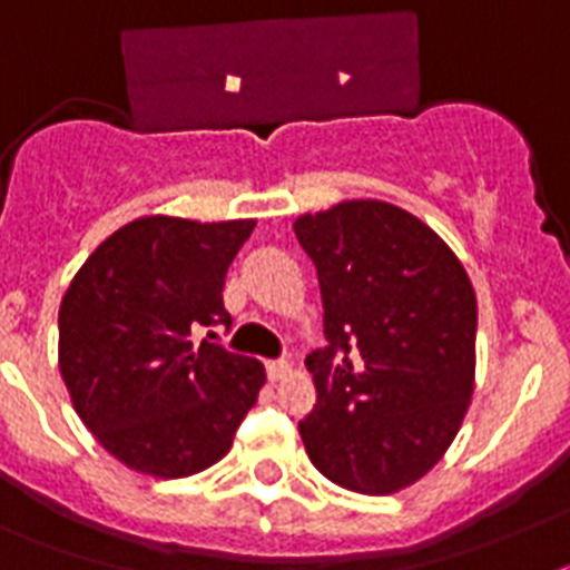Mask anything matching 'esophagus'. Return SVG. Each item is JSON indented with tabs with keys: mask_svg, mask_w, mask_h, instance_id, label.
<instances>
[{
	"mask_svg": "<svg viewBox=\"0 0 570 570\" xmlns=\"http://www.w3.org/2000/svg\"><path fill=\"white\" fill-rule=\"evenodd\" d=\"M266 374H269V381H286L289 374H293V363H286V360H269L266 363Z\"/></svg>",
	"mask_w": 570,
	"mask_h": 570,
	"instance_id": "1",
	"label": "esophagus"
}]
</instances>
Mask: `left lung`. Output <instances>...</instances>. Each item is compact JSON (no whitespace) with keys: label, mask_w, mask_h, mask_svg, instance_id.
<instances>
[{"label":"left lung","mask_w":570,"mask_h":570,"mask_svg":"<svg viewBox=\"0 0 570 570\" xmlns=\"http://www.w3.org/2000/svg\"><path fill=\"white\" fill-rule=\"evenodd\" d=\"M316 263L327 348L298 421L309 462L360 494H395L451 448L474 392L478 298L460 257L419 216L351 198L295 219Z\"/></svg>","instance_id":"1"}]
</instances>
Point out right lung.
<instances>
[{"instance_id":"obj_1","label":"right lung","mask_w":570,"mask_h":570,"mask_svg":"<svg viewBox=\"0 0 570 570\" xmlns=\"http://www.w3.org/2000/svg\"><path fill=\"white\" fill-rule=\"evenodd\" d=\"M257 222L140 216L114 230L69 281L58 365L99 445L151 478H189L234 445L266 368L196 342L230 325L222 286Z\"/></svg>"}]
</instances>
